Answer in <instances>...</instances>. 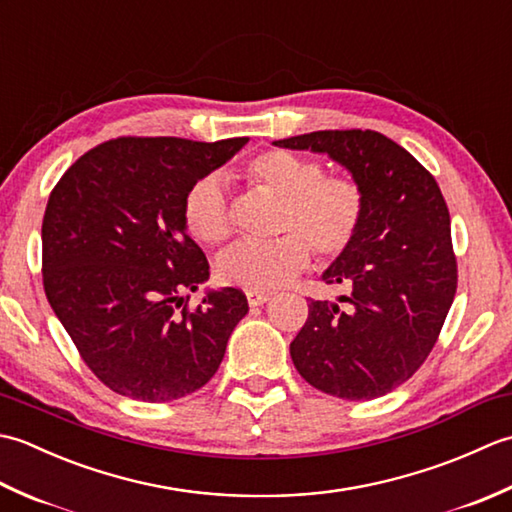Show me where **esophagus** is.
<instances>
[{"instance_id": "34e87169", "label": "esophagus", "mask_w": 512, "mask_h": 512, "mask_svg": "<svg viewBox=\"0 0 512 512\" xmlns=\"http://www.w3.org/2000/svg\"><path fill=\"white\" fill-rule=\"evenodd\" d=\"M246 299L250 308H257V306H264L266 301H270V295H266V292H246Z\"/></svg>"}]
</instances>
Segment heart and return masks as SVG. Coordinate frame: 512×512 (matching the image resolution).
<instances>
[{"label": "heart", "instance_id": "b5f03b06", "mask_svg": "<svg viewBox=\"0 0 512 512\" xmlns=\"http://www.w3.org/2000/svg\"><path fill=\"white\" fill-rule=\"evenodd\" d=\"M242 176L255 189L281 202V237L268 244H235L217 262V275L228 286L266 292L284 286L306 268L310 248L319 259L345 253L361 228L365 193L341 173H325L317 158L288 149H266L248 158ZM187 231L204 246H220L231 235V215L222 182L204 176L184 195Z\"/></svg>", "mask_w": 512, "mask_h": 512}]
</instances>
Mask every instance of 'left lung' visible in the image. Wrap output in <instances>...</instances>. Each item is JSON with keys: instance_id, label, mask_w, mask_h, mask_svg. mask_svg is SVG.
Here are the masks:
<instances>
[{"instance_id": "obj_1", "label": "left lung", "mask_w": 512, "mask_h": 512, "mask_svg": "<svg viewBox=\"0 0 512 512\" xmlns=\"http://www.w3.org/2000/svg\"><path fill=\"white\" fill-rule=\"evenodd\" d=\"M275 145L328 154L365 193L354 242L323 273L347 295L310 301L292 363L323 394L385 396L427 361L458 288L447 202L407 149L372 129H325Z\"/></svg>"}]
</instances>
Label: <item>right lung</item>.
<instances>
[{
	"label": "right lung",
	"mask_w": 512,
	"mask_h": 512,
	"mask_svg": "<svg viewBox=\"0 0 512 512\" xmlns=\"http://www.w3.org/2000/svg\"><path fill=\"white\" fill-rule=\"evenodd\" d=\"M248 138H116L90 149L52 189L41 226L43 288L94 376L143 402L178 400L220 367L246 317L242 290L187 292L209 279L182 217L191 184Z\"/></svg>",
	"instance_id": "right-lung-1"
}]
</instances>
